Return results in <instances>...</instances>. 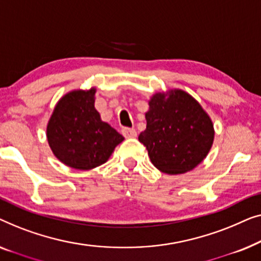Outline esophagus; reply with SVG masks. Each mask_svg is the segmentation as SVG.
I'll use <instances>...</instances> for the list:
<instances>
[{
  "mask_svg": "<svg viewBox=\"0 0 261 261\" xmlns=\"http://www.w3.org/2000/svg\"><path fill=\"white\" fill-rule=\"evenodd\" d=\"M122 134L124 135L125 138H135L137 136V132L135 129H130V127H124L122 130Z\"/></svg>",
  "mask_w": 261,
  "mask_h": 261,
  "instance_id": "esophagus-1",
  "label": "esophagus"
}]
</instances>
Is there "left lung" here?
Masks as SVG:
<instances>
[{
	"instance_id": "left-lung-1",
	"label": "left lung",
	"mask_w": 261,
	"mask_h": 261,
	"mask_svg": "<svg viewBox=\"0 0 261 261\" xmlns=\"http://www.w3.org/2000/svg\"><path fill=\"white\" fill-rule=\"evenodd\" d=\"M146 129L138 136L150 161L169 175L185 174L207 157L214 142L211 117L193 95L179 89L157 92L145 112Z\"/></svg>"
}]
</instances>
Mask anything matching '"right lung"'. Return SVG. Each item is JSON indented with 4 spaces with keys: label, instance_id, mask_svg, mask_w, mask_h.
Wrapping results in <instances>:
<instances>
[{
    "label": "right lung",
    "instance_id": "obj_1",
    "mask_svg": "<svg viewBox=\"0 0 261 261\" xmlns=\"http://www.w3.org/2000/svg\"><path fill=\"white\" fill-rule=\"evenodd\" d=\"M95 87L73 90L59 99L47 123L46 136L54 156L78 170L104 164L124 137L102 122L94 108Z\"/></svg>",
    "mask_w": 261,
    "mask_h": 261
}]
</instances>
